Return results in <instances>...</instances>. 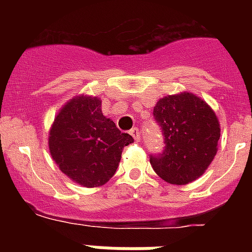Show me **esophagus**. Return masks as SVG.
<instances>
[{
	"mask_svg": "<svg viewBox=\"0 0 252 252\" xmlns=\"http://www.w3.org/2000/svg\"><path fill=\"white\" fill-rule=\"evenodd\" d=\"M129 133L132 134V137H133L136 141H140V140H141V133H140V129H138V128H132V129L129 130Z\"/></svg>",
	"mask_w": 252,
	"mask_h": 252,
	"instance_id": "esophagus-1",
	"label": "esophagus"
}]
</instances>
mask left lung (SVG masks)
<instances>
[{
	"label": "left lung",
	"mask_w": 252,
	"mask_h": 252,
	"mask_svg": "<svg viewBox=\"0 0 252 252\" xmlns=\"http://www.w3.org/2000/svg\"><path fill=\"white\" fill-rule=\"evenodd\" d=\"M153 115L165 136V149L150 156V165L167 183H192L209 167L219 149L221 128L215 111L197 95L183 91L159 99Z\"/></svg>",
	"instance_id": "8db88e82"
}]
</instances>
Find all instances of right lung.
<instances>
[{
	"label": "right lung",
	"instance_id": "add662e5",
	"mask_svg": "<svg viewBox=\"0 0 252 252\" xmlns=\"http://www.w3.org/2000/svg\"><path fill=\"white\" fill-rule=\"evenodd\" d=\"M133 137L102 112L99 96L81 94L61 107L48 134L51 157L74 183L100 187L115 175Z\"/></svg>",
	"mask_w": 252,
	"mask_h": 252
}]
</instances>
